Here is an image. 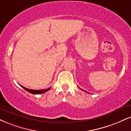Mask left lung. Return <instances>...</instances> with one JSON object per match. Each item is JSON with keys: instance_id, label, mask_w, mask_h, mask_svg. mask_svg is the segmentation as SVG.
Masks as SVG:
<instances>
[{"instance_id": "left-lung-1", "label": "left lung", "mask_w": 131, "mask_h": 131, "mask_svg": "<svg viewBox=\"0 0 131 131\" xmlns=\"http://www.w3.org/2000/svg\"><path fill=\"white\" fill-rule=\"evenodd\" d=\"M79 89H81V88H79ZM81 90H82V89H81ZM83 91H85V90H83Z\"/></svg>"}]
</instances>
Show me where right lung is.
<instances>
[{
    "instance_id": "add662e5",
    "label": "right lung",
    "mask_w": 131,
    "mask_h": 131,
    "mask_svg": "<svg viewBox=\"0 0 131 131\" xmlns=\"http://www.w3.org/2000/svg\"><path fill=\"white\" fill-rule=\"evenodd\" d=\"M20 86H22V87L25 90H26L27 91H28V92L30 93H31V94H42V93H45L46 92V91H48L49 90L51 89V87H49L48 88V89H42V90H31V89H27V88L24 87V86L20 85Z\"/></svg>"
}]
</instances>
